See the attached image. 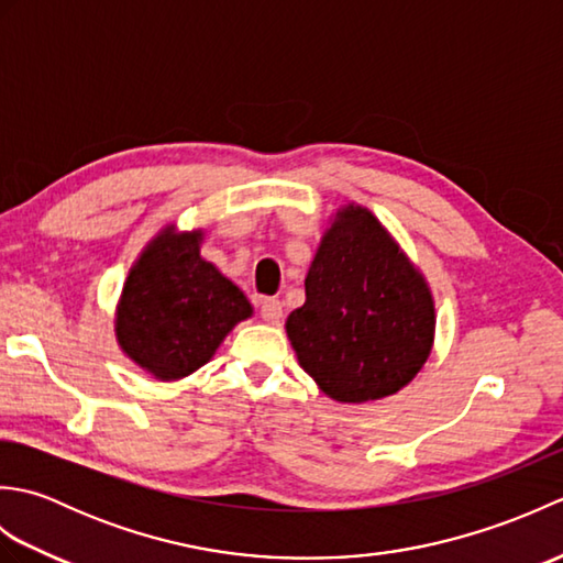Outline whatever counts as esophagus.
<instances>
[{
  "label": "esophagus",
  "mask_w": 563,
  "mask_h": 563,
  "mask_svg": "<svg viewBox=\"0 0 563 563\" xmlns=\"http://www.w3.org/2000/svg\"><path fill=\"white\" fill-rule=\"evenodd\" d=\"M261 319L268 321V324H278L283 319V302L275 300V297H266L261 300Z\"/></svg>",
  "instance_id": "obj_1"
}]
</instances>
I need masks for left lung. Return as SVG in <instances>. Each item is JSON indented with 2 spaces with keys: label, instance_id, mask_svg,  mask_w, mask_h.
Instances as JSON below:
<instances>
[{
  "label": "left lung",
  "instance_id": "left-lung-1",
  "mask_svg": "<svg viewBox=\"0 0 563 563\" xmlns=\"http://www.w3.org/2000/svg\"><path fill=\"white\" fill-rule=\"evenodd\" d=\"M285 321L305 373L329 399L365 404L404 389L428 363L435 300L426 275L367 208L331 214Z\"/></svg>",
  "mask_w": 563,
  "mask_h": 563
}]
</instances>
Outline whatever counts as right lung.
Wrapping results in <instances>:
<instances>
[{
  "instance_id": "1",
  "label": "right lung",
  "mask_w": 563,
  "mask_h": 563,
  "mask_svg": "<svg viewBox=\"0 0 563 563\" xmlns=\"http://www.w3.org/2000/svg\"><path fill=\"white\" fill-rule=\"evenodd\" d=\"M206 232L174 222L140 251L115 305V341L154 379L174 382L206 365L254 307L214 263L200 256Z\"/></svg>"
}]
</instances>
